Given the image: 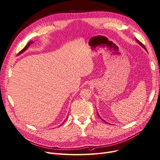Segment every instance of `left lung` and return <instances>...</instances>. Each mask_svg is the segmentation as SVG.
I'll return each instance as SVG.
<instances>
[{
  "mask_svg": "<svg viewBox=\"0 0 160 160\" xmlns=\"http://www.w3.org/2000/svg\"><path fill=\"white\" fill-rule=\"evenodd\" d=\"M137 42H138V44H141V46H142V47H143V48H144V49H145V50H147V48H146V47H145V46H144V44H142V42H140V41H139V40H137ZM97 116H98V117H99V118H100V119H101V120H102V121H103V122H105H105H105V120H102V118H101V117H100V116H99V114H98V113H97ZM106 123H107V122H106Z\"/></svg>",
  "mask_w": 160,
  "mask_h": 160,
  "instance_id": "left-lung-1",
  "label": "left lung"
}]
</instances>
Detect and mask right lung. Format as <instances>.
<instances>
[{"mask_svg": "<svg viewBox=\"0 0 160 160\" xmlns=\"http://www.w3.org/2000/svg\"><path fill=\"white\" fill-rule=\"evenodd\" d=\"M31 44H32V42H29V43L27 44L24 47L23 49V50H21V51L19 52V53H22V52H23L24 51H25V50L27 49V48H28V47L29 46V45H30Z\"/></svg>", "mask_w": 160, "mask_h": 160, "instance_id": "1", "label": "right lung"}]
</instances>
